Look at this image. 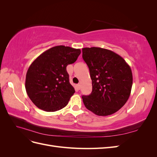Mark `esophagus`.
I'll use <instances>...</instances> for the list:
<instances>
[{"label": "esophagus", "instance_id": "34e87169", "mask_svg": "<svg viewBox=\"0 0 157 157\" xmlns=\"http://www.w3.org/2000/svg\"><path fill=\"white\" fill-rule=\"evenodd\" d=\"M76 86H77V88L78 90H80V84H77V85H76Z\"/></svg>", "mask_w": 157, "mask_h": 157}]
</instances>
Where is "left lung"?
Returning <instances> with one entry per match:
<instances>
[{"label": "left lung", "mask_w": 157, "mask_h": 157, "mask_svg": "<svg viewBox=\"0 0 157 157\" xmlns=\"http://www.w3.org/2000/svg\"><path fill=\"white\" fill-rule=\"evenodd\" d=\"M82 58L90 70L92 92L82 96L85 107L98 116L112 115L121 109L131 93V68L121 56L105 48H82Z\"/></svg>", "instance_id": "1"}]
</instances>
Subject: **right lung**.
I'll return each instance as SVG.
<instances>
[{
    "label": "right lung",
    "mask_w": 157,
    "mask_h": 157,
    "mask_svg": "<svg viewBox=\"0 0 157 157\" xmlns=\"http://www.w3.org/2000/svg\"><path fill=\"white\" fill-rule=\"evenodd\" d=\"M80 49L56 46L47 50L27 70L25 89L32 102L42 110L54 112L66 105L75 92L66 67L75 63Z\"/></svg>",
    "instance_id": "1"
}]
</instances>
